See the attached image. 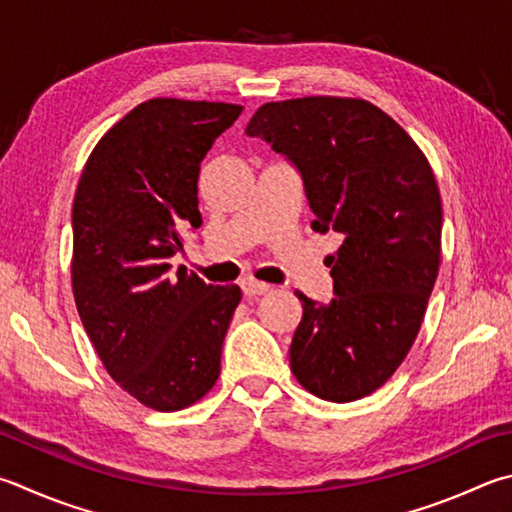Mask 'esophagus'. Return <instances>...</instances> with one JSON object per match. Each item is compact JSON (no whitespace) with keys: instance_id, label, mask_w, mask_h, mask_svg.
Listing matches in <instances>:
<instances>
[{"instance_id":"obj_1","label":"esophagus","mask_w":512,"mask_h":512,"mask_svg":"<svg viewBox=\"0 0 512 512\" xmlns=\"http://www.w3.org/2000/svg\"><path fill=\"white\" fill-rule=\"evenodd\" d=\"M268 284L264 282H257L253 277H246V280H241V291H244L246 297H257V295H264L268 291Z\"/></svg>"}]
</instances>
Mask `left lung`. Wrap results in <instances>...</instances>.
Listing matches in <instances>:
<instances>
[{
    "label": "left lung",
    "mask_w": 512,
    "mask_h": 512,
    "mask_svg": "<svg viewBox=\"0 0 512 512\" xmlns=\"http://www.w3.org/2000/svg\"><path fill=\"white\" fill-rule=\"evenodd\" d=\"M302 174L315 219L336 235L333 295L295 291L302 320L291 371L324 401L376 392L401 367L439 275L443 208L434 172L410 134L362 98L266 102L246 127Z\"/></svg>",
    "instance_id": "obj_1"
}]
</instances>
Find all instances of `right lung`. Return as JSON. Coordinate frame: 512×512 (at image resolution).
<instances>
[{
    "label": "right lung",
    "mask_w": 512,
    "mask_h": 512,
    "mask_svg": "<svg viewBox=\"0 0 512 512\" xmlns=\"http://www.w3.org/2000/svg\"><path fill=\"white\" fill-rule=\"evenodd\" d=\"M241 105L152 98L89 154L73 199V297L107 374L156 412L201 401L221 371V347L241 300L179 268L183 232L201 226L203 156Z\"/></svg>",
    "instance_id": "right-lung-1"
}]
</instances>
